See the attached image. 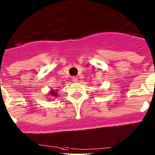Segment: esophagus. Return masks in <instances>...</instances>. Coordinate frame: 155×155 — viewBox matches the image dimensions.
Here are the masks:
<instances>
[{
	"label": "esophagus",
	"instance_id": "1",
	"mask_svg": "<svg viewBox=\"0 0 155 155\" xmlns=\"http://www.w3.org/2000/svg\"><path fill=\"white\" fill-rule=\"evenodd\" d=\"M72 80H73V81H74V82H76V81H78V78L76 77V76H73Z\"/></svg>",
	"mask_w": 155,
	"mask_h": 155
}]
</instances>
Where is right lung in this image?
<instances>
[{"mask_svg": "<svg viewBox=\"0 0 155 155\" xmlns=\"http://www.w3.org/2000/svg\"><path fill=\"white\" fill-rule=\"evenodd\" d=\"M48 95L49 98H51V97L52 98H57V97L58 96H57V95H58V93H57V91H54V90L51 89L50 91H49L48 94Z\"/></svg>", "mask_w": 155, "mask_h": 155, "instance_id": "add662e5", "label": "right lung"}]
</instances>
